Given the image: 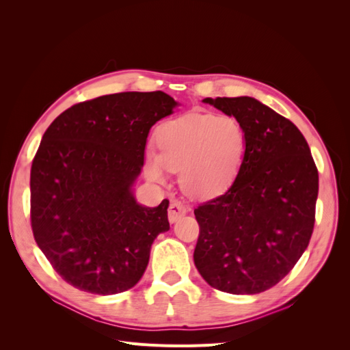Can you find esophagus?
Here are the masks:
<instances>
[{
    "label": "esophagus",
    "instance_id": "34e87169",
    "mask_svg": "<svg viewBox=\"0 0 350 350\" xmlns=\"http://www.w3.org/2000/svg\"><path fill=\"white\" fill-rule=\"evenodd\" d=\"M187 213V207L181 203V201H172L171 206L167 208V217L171 224H175L178 219H181Z\"/></svg>",
    "mask_w": 350,
    "mask_h": 350
}]
</instances>
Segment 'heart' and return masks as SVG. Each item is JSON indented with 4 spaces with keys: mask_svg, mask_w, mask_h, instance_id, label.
Here are the masks:
<instances>
[{
    "mask_svg": "<svg viewBox=\"0 0 350 350\" xmlns=\"http://www.w3.org/2000/svg\"><path fill=\"white\" fill-rule=\"evenodd\" d=\"M159 153L146 156V175L165 183L179 171V184L196 198L219 196L235 181L247 152L242 124L229 115L188 113L167 121L156 133Z\"/></svg>",
    "mask_w": 350,
    "mask_h": 350,
    "instance_id": "obj_1",
    "label": "heart"
}]
</instances>
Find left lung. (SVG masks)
<instances>
[{
	"label": "left lung",
	"instance_id": "1",
	"mask_svg": "<svg viewBox=\"0 0 350 350\" xmlns=\"http://www.w3.org/2000/svg\"><path fill=\"white\" fill-rule=\"evenodd\" d=\"M203 102L242 124L247 152L228 191L194 210L200 225L196 267L211 288L260 293L279 283L308 247L319 171L296 125L260 100Z\"/></svg>",
	"mask_w": 350,
	"mask_h": 350
}]
</instances>
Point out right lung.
I'll list each match as a JSON object with an SVG mask.
<instances>
[{
    "label": "right lung",
    "mask_w": 350,
    "mask_h": 350,
    "mask_svg": "<svg viewBox=\"0 0 350 350\" xmlns=\"http://www.w3.org/2000/svg\"><path fill=\"white\" fill-rule=\"evenodd\" d=\"M178 102L124 92L74 105L45 131L30 171L31 230L51 266L74 288L115 295L139 283L167 206L146 207L133 187L152 126Z\"/></svg>",
    "instance_id": "1"
}]
</instances>
